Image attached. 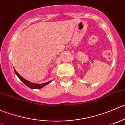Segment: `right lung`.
Instances as JSON below:
<instances>
[{"mask_svg": "<svg viewBox=\"0 0 125 125\" xmlns=\"http://www.w3.org/2000/svg\"><path fill=\"white\" fill-rule=\"evenodd\" d=\"M14 72H15L17 76H18V78H19L21 80V81H22V82H23V83H24L26 85V86H28V87H30V88H31V89H38L42 88L44 86H46V85L49 84L50 83L52 82V81H48V82L45 83H42V84L33 83L28 81V80H25V79L23 78V77H22L21 75H19V73H18L16 71L15 69H14Z\"/></svg>", "mask_w": 125, "mask_h": 125, "instance_id": "add662e5", "label": "right lung"}]
</instances>
